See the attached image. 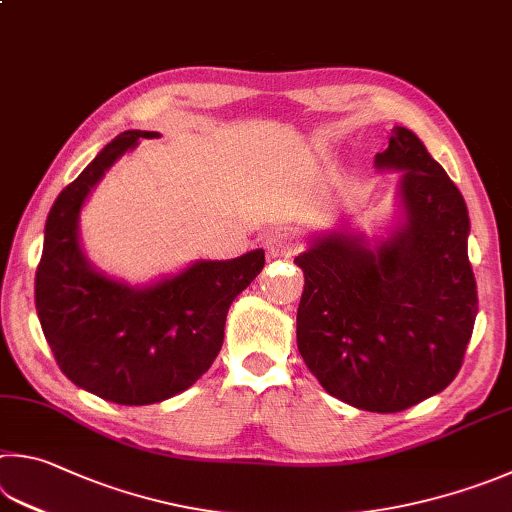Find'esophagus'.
Wrapping results in <instances>:
<instances>
[{
	"mask_svg": "<svg viewBox=\"0 0 512 512\" xmlns=\"http://www.w3.org/2000/svg\"><path fill=\"white\" fill-rule=\"evenodd\" d=\"M266 250L268 257H293L300 250V246H297V237L293 232L282 230L266 239Z\"/></svg>",
	"mask_w": 512,
	"mask_h": 512,
	"instance_id": "obj_1",
	"label": "esophagus"
}]
</instances>
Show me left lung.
Here are the masks:
<instances>
[{"label":"left lung","mask_w":512,"mask_h":512,"mask_svg":"<svg viewBox=\"0 0 512 512\" xmlns=\"http://www.w3.org/2000/svg\"><path fill=\"white\" fill-rule=\"evenodd\" d=\"M378 170H403V224L374 248L333 230L295 257L304 271L297 349L331 396L392 414L459 374L477 318L468 208L414 132L394 127Z\"/></svg>","instance_id":"left-lung-1"}]
</instances>
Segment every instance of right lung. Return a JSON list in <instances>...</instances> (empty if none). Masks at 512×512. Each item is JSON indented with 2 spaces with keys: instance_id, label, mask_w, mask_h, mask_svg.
I'll use <instances>...</instances> for the list:
<instances>
[{
  "instance_id": "obj_1",
  "label": "right lung",
  "mask_w": 512,
  "mask_h": 512,
  "mask_svg": "<svg viewBox=\"0 0 512 512\" xmlns=\"http://www.w3.org/2000/svg\"><path fill=\"white\" fill-rule=\"evenodd\" d=\"M105 145L46 217L35 273V309L44 338L71 383L118 405H152L185 392L206 374L224 342L235 297L264 268V250L201 262L152 286H127L98 273L80 248L78 219L89 192L141 138Z\"/></svg>"
}]
</instances>
